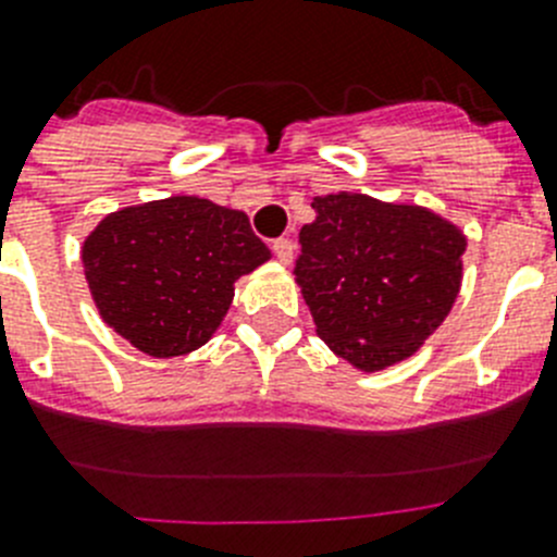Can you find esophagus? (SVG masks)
Instances as JSON below:
<instances>
[{
  "instance_id": "obj_1",
  "label": "esophagus",
  "mask_w": 557,
  "mask_h": 557,
  "mask_svg": "<svg viewBox=\"0 0 557 557\" xmlns=\"http://www.w3.org/2000/svg\"><path fill=\"white\" fill-rule=\"evenodd\" d=\"M273 253H275V259H278V262L289 264V262H293V256H295V245L289 243V239H275Z\"/></svg>"
}]
</instances>
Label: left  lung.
Here are the masks:
<instances>
[{"label": "left lung", "mask_w": 557, "mask_h": 557, "mask_svg": "<svg viewBox=\"0 0 557 557\" xmlns=\"http://www.w3.org/2000/svg\"><path fill=\"white\" fill-rule=\"evenodd\" d=\"M312 209L295 275L318 337L366 373L412 357L455 307L466 234L426 206L362 191Z\"/></svg>", "instance_id": "obj_1"}]
</instances>
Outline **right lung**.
Wrapping results in <instances>:
<instances>
[{
    "label": "right lung",
    "mask_w": 557,
    "mask_h": 557,
    "mask_svg": "<svg viewBox=\"0 0 557 557\" xmlns=\"http://www.w3.org/2000/svg\"><path fill=\"white\" fill-rule=\"evenodd\" d=\"M81 259L102 323L147 357L170 359L214 337L234 284L270 250L245 211L172 195L106 214Z\"/></svg>",
    "instance_id": "add662e5"
}]
</instances>
